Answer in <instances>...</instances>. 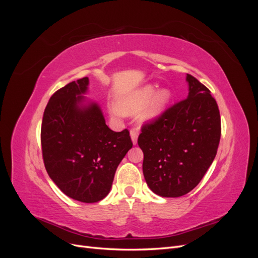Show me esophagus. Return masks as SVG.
Returning a JSON list of instances; mask_svg holds the SVG:
<instances>
[{"label": "esophagus", "instance_id": "1", "mask_svg": "<svg viewBox=\"0 0 258 258\" xmlns=\"http://www.w3.org/2000/svg\"><path fill=\"white\" fill-rule=\"evenodd\" d=\"M130 136H131V139H132V142H134V144L136 145L137 142H138V130L136 128H131Z\"/></svg>", "mask_w": 258, "mask_h": 258}]
</instances>
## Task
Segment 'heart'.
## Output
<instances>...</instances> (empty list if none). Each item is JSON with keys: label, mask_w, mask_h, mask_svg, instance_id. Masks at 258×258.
<instances>
[{"label": "heart", "mask_w": 258, "mask_h": 258, "mask_svg": "<svg viewBox=\"0 0 258 258\" xmlns=\"http://www.w3.org/2000/svg\"><path fill=\"white\" fill-rule=\"evenodd\" d=\"M156 89L153 86H144L134 92L129 93L126 97H123L120 101L118 106L114 105L112 107V112L116 116H121L122 114H135L142 110L144 106L148 105L140 114V119L142 121L152 120L160 115L163 108L167 105L170 100V92L166 89H162L154 95Z\"/></svg>", "instance_id": "heart-1"}]
</instances>
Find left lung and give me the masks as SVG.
I'll list each match as a JSON object with an SVG mask.
<instances>
[{"label":"left lung","instance_id":"left-lung-1","mask_svg":"<svg viewBox=\"0 0 258 258\" xmlns=\"http://www.w3.org/2000/svg\"><path fill=\"white\" fill-rule=\"evenodd\" d=\"M188 97L145 121L138 138L144 154L143 174L161 197L192 190L213 162L221 140V115L211 91L187 74Z\"/></svg>","mask_w":258,"mask_h":258}]
</instances>
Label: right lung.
<instances>
[{"instance_id":"obj_1","label":"right lung","mask_w":258,"mask_h":258,"mask_svg":"<svg viewBox=\"0 0 258 258\" xmlns=\"http://www.w3.org/2000/svg\"><path fill=\"white\" fill-rule=\"evenodd\" d=\"M88 77L71 82L50 97L45 108L41 144L44 165L60 190L92 204L110 192L116 169L132 147L128 129L106 126L100 107H80Z\"/></svg>"}]
</instances>
